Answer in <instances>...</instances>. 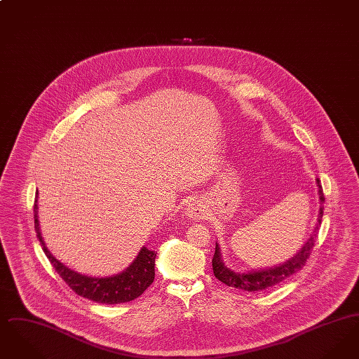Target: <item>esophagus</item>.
Instances as JSON below:
<instances>
[{"instance_id": "obj_1", "label": "esophagus", "mask_w": 359, "mask_h": 359, "mask_svg": "<svg viewBox=\"0 0 359 359\" xmlns=\"http://www.w3.org/2000/svg\"><path fill=\"white\" fill-rule=\"evenodd\" d=\"M188 217L192 219H203L207 214L205 205L201 201H192L186 208Z\"/></svg>"}]
</instances>
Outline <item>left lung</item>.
<instances>
[{
  "instance_id": "obj_1",
  "label": "left lung",
  "mask_w": 359,
  "mask_h": 359,
  "mask_svg": "<svg viewBox=\"0 0 359 359\" xmlns=\"http://www.w3.org/2000/svg\"><path fill=\"white\" fill-rule=\"evenodd\" d=\"M316 184L319 187L318 192H319V201H320L318 223L312 234L307 239V242L302 246V249L294 256L290 257V259H287L283 264L274 265L272 268H264V269L249 271V272H236L224 265L221 248L218 243H215V255L212 258V271L215 277L219 281L224 283L227 287H234L237 290H248V292H259V290L274 287L281 281L287 280L292 274L302 271V268L306 265V261L315 246V241L318 238L316 236L323 218V205H322L325 203V195H323V188L320 186L319 179H316Z\"/></svg>"
}]
</instances>
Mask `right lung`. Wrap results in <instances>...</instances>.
Listing matches in <instances>:
<instances>
[{
	"label": "right lung",
	"mask_w": 359,
	"mask_h": 359,
	"mask_svg": "<svg viewBox=\"0 0 359 359\" xmlns=\"http://www.w3.org/2000/svg\"><path fill=\"white\" fill-rule=\"evenodd\" d=\"M39 211H37V196L34 199V218L36 236L40 241L43 250L50 259L55 271L66 281L71 290L79 296L102 304H121L132 302L141 296L145 290L154 283V258L157 252L149 250L142 246L138 252L135 261L120 273L107 276V277H91L86 274L78 273L59 259L52 256L47 249L44 239L41 237L39 226Z\"/></svg>",
	"instance_id": "right-lung-1"
}]
</instances>
